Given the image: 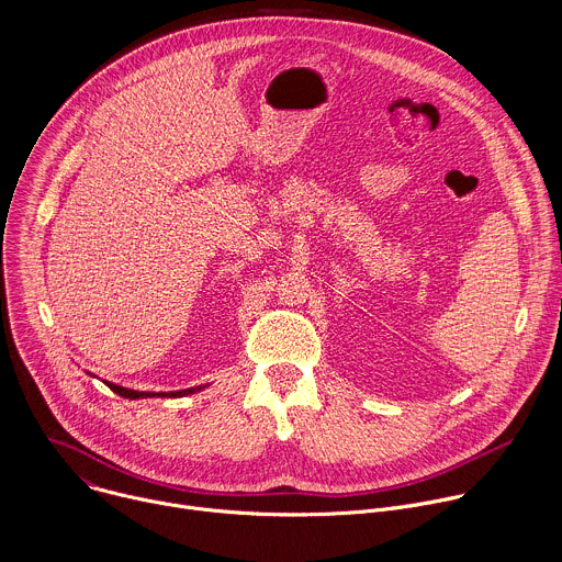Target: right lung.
<instances>
[{"instance_id": "1", "label": "right lung", "mask_w": 562, "mask_h": 562, "mask_svg": "<svg viewBox=\"0 0 562 562\" xmlns=\"http://www.w3.org/2000/svg\"><path fill=\"white\" fill-rule=\"evenodd\" d=\"M106 386L111 391H115L117 395L122 397H128V400H135V397H144V395H169V397H180V395H187V393H195V389H187V391H171V393H139V391H133V389H124V386H117L113 382H106Z\"/></svg>"}]
</instances>
